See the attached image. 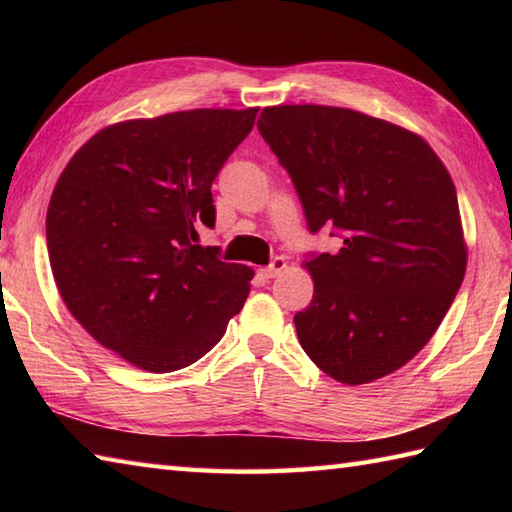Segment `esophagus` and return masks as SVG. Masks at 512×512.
Masks as SVG:
<instances>
[{
	"label": "esophagus",
	"mask_w": 512,
	"mask_h": 512,
	"mask_svg": "<svg viewBox=\"0 0 512 512\" xmlns=\"http://www.w3.org/2000/svg\"><path fill=\"white\" fill-rule=\"evenodd\" d=\"M284 270H286V259L284 257H275L273 262H270V266L262 268V275L266 279H275L279 273H284Z\"/></svg>",
	"instance_id": "obj_1"
}]
</instances>
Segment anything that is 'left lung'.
<instances>
[{
  "mask_svg": "<svg viewBox=\"0 0 512 512\" xmlns=\"http://www.w3.org/2000/svg\"><path fill=\"white\" fill-rule=\"evenodd\" d=\"M257 127L310 231L343 239L303 262L314 281L295 314L303 352L343 385L396 372L436 334L466 273L447 167L418 134L345 107H264Z\"/></svg>",
  "mask_w": 512,
  "mask_h": 512,
  "instance_id": "1",
  "label": "left lung"
}]
</instances>
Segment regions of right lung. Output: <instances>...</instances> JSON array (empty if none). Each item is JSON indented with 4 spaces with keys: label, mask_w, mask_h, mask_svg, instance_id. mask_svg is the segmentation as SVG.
<instances>
[{
    "label": "right lung",
    "mask_w": 512,
    "mask_h": 512,
    "mask_svg": "<svg viewBox=\"0 0 512 512\" xmlns=\"http://www.w3.org/2000/svg\"><path fill=\"white\" fill-rule=\"evenodd\" d=\"M248 110H187L101 129L52 191L46 239L72 317L145 372L198 361L244 308L253 268L198 244L211 184L255 125Z\"/></svg>",
    "instance_id": "1"
}]
</instances>
